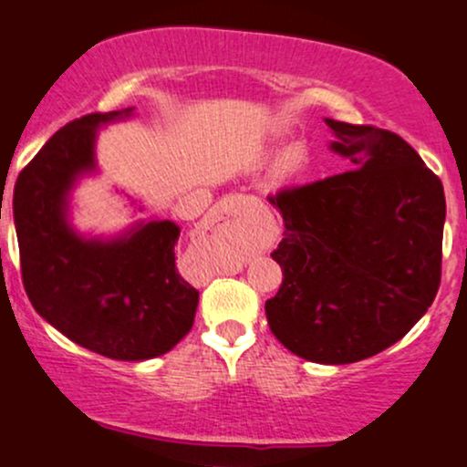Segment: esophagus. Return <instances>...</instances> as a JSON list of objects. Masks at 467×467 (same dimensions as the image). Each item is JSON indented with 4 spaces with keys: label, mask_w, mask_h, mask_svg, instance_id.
<instances>
[{
    "label": "esophagus",
    "mask_w": 467,
    "mask_h": 467,
    "mask_svg": "<svg viewBox=\"0 0 467 467\" xmlns=\"http://www.w3.org/2000/svg\"><path fill=\"white\" fill-rule=\"evenodd\" d=\"M228 208H230V200H223V202L217 203V213H226Z\"/></svg>",
    "instance_id": "34e87169"
}]
</instances>
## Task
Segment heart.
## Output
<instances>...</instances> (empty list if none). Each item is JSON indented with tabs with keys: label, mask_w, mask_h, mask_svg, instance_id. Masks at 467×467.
I'll return each mask as SVG.
<instances>
[{
	"label": "heart",
	"mask_w": 467,
	"mask_h": 467,
	"mask_svg": "<svg viewBox=\"0 0 467 467\" xmlns=\"http://www.w3.org/2000/svg\"><path fill=\"white\" fill-rule=\"evenodd\" d=\"M301 162H303V153L298 151V149H287V151L276 160L275 178L278 182L289 180L298 169H301Z\"/></svg>",
	"instance_id": "1"
}]
</instances>
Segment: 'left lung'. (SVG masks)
Wrapping results in <instances>:
<instances>
[{
	"mask_svg": "<svg viewBox=\"0 0 467 467\" xmlns=\"http://www.w3.org/2000/svg\"><path fill=\"white\" fill-rule=\"evenodd\" d=\"M353 169L270 195L285 233L272 259V334L309 362L349 364L389 349L428 312L441 283L446 197L404 138L327 118Z\"/></svg>",
	"mask_w": 467,
	"mask_h": 467,
	"instance_id": "8db88e82",
	"label": "left lung"
}]
</instances>
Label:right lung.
I'll return each mask as SVG.
<instances>
[{
	"label": "right lung",
	"instance_id": "add662e5",
	"mask_svg": "<svg viewBox=\"0 0 467 467\" xmlns=\"http://www.w3.org/2000/svg\"><path fill=\"white\" fill-rule=\"evenodd\" d=\"M131 109L67 122L15 184L21 278L36 314L111 360L162 356L191 331L200 292L175 265L180 228L149 222L114 241L80 239L66 222L67 192L94 169L99 125Z\"/></svg>",
	"mask_w": 467,
	"mask_h": 467
}]
</instances>
